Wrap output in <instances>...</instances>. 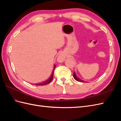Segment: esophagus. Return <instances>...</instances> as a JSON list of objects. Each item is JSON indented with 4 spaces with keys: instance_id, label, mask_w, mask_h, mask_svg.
I'll list each match as a JSON object with an SVG mask.
<instances>
[{
    "instance_id": "obj_1",
    "label": "esophagus",
    "mask_w": 121,
    "mask_h": 121,
    "mask_svg": "<svg viewBox=\"0 0 121 121\" xmlns=\"http://www.w3.org/2000/svg\"><path fill=\"white\" fill-rule=\"evenodd\" d=\"M65 60V57L64 56V55L63 54H60L59 56H58V57H57V60L58 62H60V63H62V62H63Z\"/></svg>"
}]
</instances>
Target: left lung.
I'll return each mask as SVG.
<instances>
[{
  "instance_id": "8db88e82",
  "label": "left lung",
  "mask_w": 121,
  "mask_h": 121,
  "mask_svg": "<svg viewBox=\"0 0 121 121\" xmlns=\"http://www.w3.org/2000/svg\"><path fill=\"white\" fill-rule=\"evenodd\" d=\"M73 77H74V79H75L76 80H77V81H79V82H85V81H83V80H81L80 78H79L77 76H76V73H75V72H74V75H73Z\"/></svg>"
}]
</instances>
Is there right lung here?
<instances>
[{
    "label": "right lung",
    "mask_w": 121,
    "mask_h": 121,
    "mask_svg": "<svg viewBox=\"0 0 121 121\" xmlns=\"http://www.w3.org/2000/svg\"><path fill=\"white\" fill-rule=\"evenodd\" d=\"M56 65H55L54 66V68H53V71H52V75L50 76V77H49L48 79H47V80H46V81H45L42 82V83H39V84H36V85H38V86H43V85H46V84H47L49 83L51 81H52V79H53L54 71L55 68H56Z\"/></svg>",
    "instance_id": "add662e5"
}]
</instances>
